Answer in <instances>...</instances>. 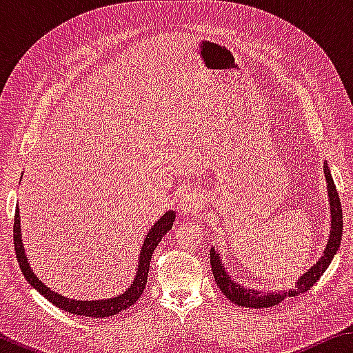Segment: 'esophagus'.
<instances>
[{
    "mask_svg": "<svg viewBox=\"0 0 353 353\" xmlns=\"http://www.w3.org/2000/svg\"><path fill=\"white\" fill-rule=\"evenodd\" d=\"M201 201L198 196L194 194H185L183 198L179 202V210H181L182 214H191V213H196L198 210H201Z\"/></svg>",
    "mask_w": 353,
    "mask_h": 353,
    "instance_id": "esophagus-1",
    "label": "esophagus"
}]
</instances>
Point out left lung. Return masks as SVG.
Here are the masks:
<instances>
[{
  "label": "left lung",
  "instance_id": "1",
  "mask_svg": "<svg viewBox=\"0 0 353 353\" xmlns=\"http://www.w3.org/2000/svg\"><path fill=\"white\" fill-rule=\"evenodd\" d=\"M324 176L327 181V193H328V204H330V234H328L327 246L324 249V254L321 259L310 268L307 272H303L301 277L297 279L296 286L290 291H256L249 286L240 285L236 280L227 272V268L223 263V256H221L219 250L212 246L210 249V265L213 271L214 282H216L218 288L224 292V296L232 301L236 305L244 308H270L274 305H279L280 302L285 301L286 297H296L318 282L322 274L330 265L333 256L336 255L339 244H341L343 238V208L341 202H339V196L336 187L333 183V177L330 174V168H328L327 162H324Z\"/></svg>",
  "mask_w": 353,
  "mask_h": 353
}]
</instances>
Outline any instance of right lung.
I'll list each match as a JSON object with an SVG mask.
<instances>
[{
	"mask_svg": "<svg viewBox=\"0 0 353 353\" xmlns=\"http://www.w3.org/2000/svg\"><path fill=\"white\" fill-rule=\"evenodd\" d=\"M23 177V174H21ZM176 221V212L168 210L163 216H160L155 223L149 227L148 234L145 236V241L141 244L140 254H139V263H137V270L134 280L130 282L129 288L124 290L121 294L113 296L109 299H97V301H77V299H70L67 296L59 294V292L52 291L51 288L41 282V280L35 276L31 265H29L28 256L25 252V246H23L21 238V224H20V208L17 205L15 208V219H14V244H15V254L17 260H19L20 270L23 276L26 277L29 285L37 290L41 296L48 299L52 305L57 308L65 310L67 313L85 316V318H110L118 313L124 312L129 307L139 301L143 294V290L146 288L148 282V272H149V261L152 259V252L157 248V244L162 241V238L168 234L172 229V223Z\"/></svg>",
	"mask_w": 353,
	"mask_h": 353,
	"instance_id": "obj_1",
	"label": "right lung"
}]
</instances>
